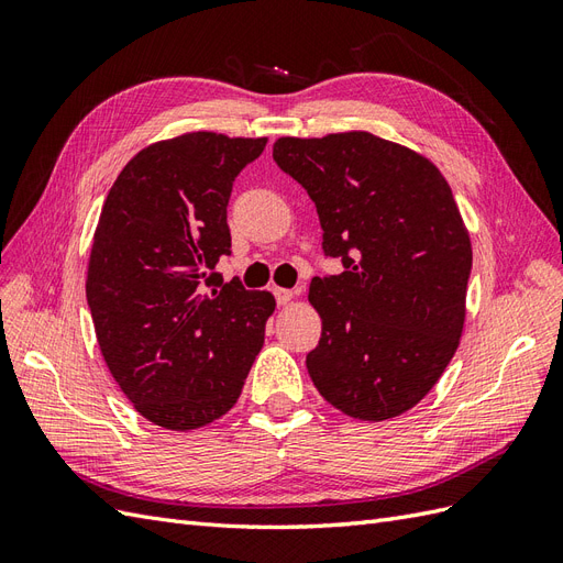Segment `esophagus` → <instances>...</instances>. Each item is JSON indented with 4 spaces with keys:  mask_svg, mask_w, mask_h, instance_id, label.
Here are the masks:
<instances>
[{
    "mask_svg": "<svg viewBox=\"0 0 563 563\" xmlns=\"http://www.w3.org/2000/svg\"><path fill=\"white\" fill-rule=\"evenodd\" d=\"M294 296H296V294L291 291V288H279V286L275 288V298H277L279 305H288V302L294 300Z\"/></svg>",
    "mask_w": 563,
    "mask_h": 563,
    "instance_id": "1",
    "label": "esophagus"
}]
</instances>
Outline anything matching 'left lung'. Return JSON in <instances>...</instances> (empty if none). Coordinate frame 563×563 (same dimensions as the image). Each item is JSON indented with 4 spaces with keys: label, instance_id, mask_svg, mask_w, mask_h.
<instances>
[{
    "label": "left lung",
    "instance_id": "obj_1",
    "mask_svg": "<svg viewBox=\"0 0 563 563\" xmlns=\"http://www.w3.org/2000/svg\"><path fill=\"white\" fill-rule=\"evenodd\" d=\"M272 157L314 201L323 251L345 272L314 277L321 317L308 373L338 411L380 422L413 408L460 345L472 242L444 174L368 131L282 135Z\"/></svg>",
    "mask_w": 563,
    "mask_h": 563
}]
</instances>
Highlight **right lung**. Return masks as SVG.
Instances as JSON below:
<instances>
[{
	"label": "right lung",
	"instance_id": "right-lung-1",
	"mask_svg": "<svg viewBox=\"0 0 563 563\" xmlns=\"http://www.w3.org/2000/svg\"><path fill=\"white\" fill-rule=\"evenodd\" d=\"M267 139L190 131L133 155L100 209L87 300L100 352L135 411L190 432L223 418L242 395L269 291L216 275L230 253L232 180Z\"/></svg>",
	"mask_w": 563,
	"mask_h": 563
}]
</instances>
